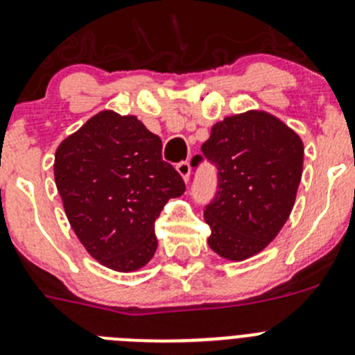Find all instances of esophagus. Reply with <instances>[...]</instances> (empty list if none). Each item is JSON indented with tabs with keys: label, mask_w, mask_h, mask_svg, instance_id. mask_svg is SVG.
<instances>
[{
	"label": "esophagus",
	"mask_w": 355,
	"mask_h": 355,
	"mask_svg": "<svg viewBox=\"0 0 355 355\" xmlns=\"http://www.w3.org/2000/svg\"><path fill=\"white\" fill-rule=\"evenodd\" d=\"M175 168H178L180 175L184 180V183H187L188 178H190V171H191L190 164H188V162H180V164H178V167H175Z\"/></svg>",
	"instance_id": "esophagus-1"
}]
</instances>
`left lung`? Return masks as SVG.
Masks as SVG:
<instances>
[{"mask_svg":"<svg viewBox=\"0 0 355 355\" xmlns=\"http://www.w3.org/2000/svg\"><path fill=\"white\" fill-rule=\"evenodd\" d=\"M202 153L218 168V191L204 211L207 245L241 262L260 253L291 216L303 174L304 146L266 110L227 116L211 128ZM195 156L191 165H197Z\"/></svg>","mask_w":355,"mask_h":355,"instance_id":"8db88e82","label":"left lung"}]
</instances>
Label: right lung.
Returning a JSON list of instances; mask_svg holds the SVG:
<instances>
[{
	"label": "right lung",
	"mask_w": 355,
	"mask_h": 355,
	"mask_svg": "<svg viewBox=\"0 0 355 355\" xmlns=\"http://www.w3.org/2000/svg\"><path fill=\"white\" fill-rule=\"evenodd\" d=\"M54 181L64 214L95 260L119 272L156 252L155 220L184 181L162 160V141L135 116L100 110L56 149Z\"/></svg>",
	"instance_id": "right-lung-1"
}]
</instances>
